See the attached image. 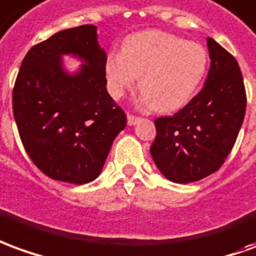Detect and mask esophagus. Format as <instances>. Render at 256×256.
<instances>
[{"mask_svg":"<svg viewBox=\"0 0 256 256\" xmlns=\"http://www.w3.org/2000/svg\"><path fill=\"white\" fill-rule=\"evenodd\" d=\"M140 120V117L134 116V114H128V125H135Z\"/></svg>","mask_w":256,"mask_h":256,"instance_id":"34e87169","label":"esophagus"}]
</instances>
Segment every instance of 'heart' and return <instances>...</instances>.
<instances>
[{
	"mask_svg": "<svg viewBox=\"0 0 256 256\" xmlns=\"http://www.w3.org/2000/svg\"><path fill=\"white\" fill-rule=\"evenodd\" d=\"M208 68V54L198 42L184 41L160 30L139 32L125 37L120 52L104 60L108 86L121 98L135 86L156 112H174L192 99Z\"/></svg>",
	"mask_w": 256,
	"mask_h": 256,
	"instance_id": "1",
	"label": "heart"
}]
</instances>
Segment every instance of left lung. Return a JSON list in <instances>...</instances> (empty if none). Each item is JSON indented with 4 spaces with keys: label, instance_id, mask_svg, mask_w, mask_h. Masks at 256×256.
Masks as SVG:
<instances>
[{
    "label": "left lung",
    "instance_id": "1",
    "mask_svg": "<svg viewBox=\"0 0 256 256\" xmlns=\"http://www.w3.org/2000/svg\"><path fill=\"white\" fill-rule=\"evenodd\" d=\"M211 66L204 86L174 116L154 120L150 153L161 174L190 183L216 172L234 146L247 108V94L234 56L206 38Z\"/></svg>",
    "mask_w": 256,
    "mask_h": 256
}]
</instances>
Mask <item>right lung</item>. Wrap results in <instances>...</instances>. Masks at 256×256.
Masks as SVG:
<instances>
[{"instance_id": "right-lung-1", "label": "right lung", "mask_w": 256, "mask_h": 256, "mask_svg": "<svg viewBox=\"0 0 256 256\" xmlns=\"http://www.w3.org/2000/svg\"><path fill=\"white\" fill-rule=\"evenodd\" d=\"M63 53L84 59L78 74L61 70ZM104 60L96 27L82 24L36 44L22 62L12 92L18 131L28 157L54 180L92 182L126 125L106 90Z\"/></svg>"}]
</instances>
